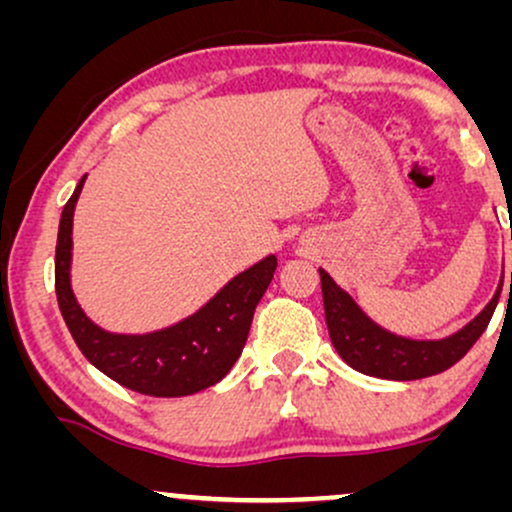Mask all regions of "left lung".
I'll return each mask as SVG.
<instances>
[{
  "instance_id": "left-lung-1",
  "label": "left lung",
  "mask_w": 512,
  "mask_h": 512,
  "mask_svg": "<svg viewBox=\"0 0 512 512\" xmlns=\"http://www.w3.org/2000/svg\"><path fill=\"white\" fill-rule=\"evenodd\" d=\"M320 281L327 330L337 354L358 373L383 380H419L455 366L484 334L503 286L501 279L486 308L457 332L443 339H414L378 325L325 269H320Z\"/></svg>"
}]
</instances>
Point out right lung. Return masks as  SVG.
<instances>
[{"label":"right lung","mask_w":512,"mask_h":512,"mask_svg":"<svg viewBox=\"0 0 512 512\" xmlns=\"http://www.w3.org/2000/svg\"><path fill=\"white\" fill-rule=\"evenodd\" d=\"M86 175L64 204L55 252V291L76 346L110 380L149 397H187L226 378L243 354L252 315L272 284L276 255L233 276L197 313L144 334L108 332L86 315L72 289L74 209Z\"/></svg>","instance_id":"1"}]
</instances>
